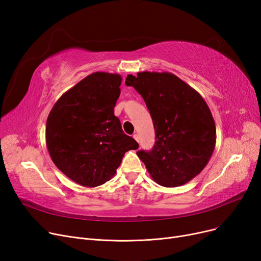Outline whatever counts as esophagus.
Masks as SVG:
<instances>
[{"label": "esophagus", "mask_w": 261, "mask_h": 261, "mask_svg": "<svg viewBox=\"0 0 261 261\" xmlns=\"http://www.w3.org/2000/svg\"><path fill=\"white\" fill-rule=\"evenodd\" d=\"M133 139L136 141V142H140V138H139V135L138 134H133Z\"/></svg>", "instance_id": "34e87169"}]
</instances>
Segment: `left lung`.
Masks as SVG:
<instances>
[{
    "instance_id": "8db88e82",
    "label": "left lung",
    "mask_w": 261,
    "mask_h": 261,
    "mask_svg": "<svg viewBox=\"0 0 261 261\" xmlns=\"http://www.w3.org/2000/svg\"><path fill=\"white\" fill-rule=\"evenodd\" d=\"M126 86L142 95L153 121V149L136 152L153 181L176 187L193 180L207 165L216 146L215 120L207 103L168 72L128 75Z\"/></svg>"
}]
</instances>
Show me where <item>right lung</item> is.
Segmentation results:
<instances>
[{"label": "right lung", "mask_w": 261, "mask_h": 261, "mask_svg": "<svg viewBox=\"0 0 261 261\" xmlns=\"http://www.w3.org/2000/svg\"><path fill=\"white\" fill-rule=\"evenodd\" d=\"M121 76L95 72L66 91L46 120V147L67 177L86 187L114 176L121 160L139 144L121 129L114 115Z\"/></svg>", "instance_id": "1"}]
</instances>
